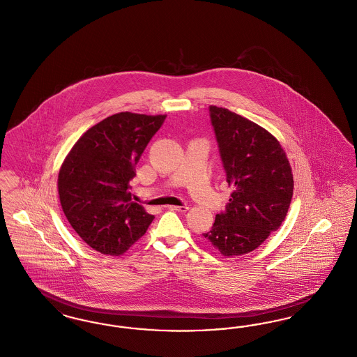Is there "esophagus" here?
Here are the masks:
<instances>
[{
	"label": "esophagus",
	"instance_id": "obj_1",
	"mask_svg": "<svg viewBox=\"0 0 357 357\" xmlns=\"http://www.w3.org/2000/svg\"><path fill=\"white\" fill-rule=\"evenodd\" d=\"M167 208L172 211H179V213H185L188 210L187 206H167Z\"/></svg>",
	"mask_w": 357,
	"mask_h": 357
}]
</instances>
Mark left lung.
Masks as SVG:
<instances>
[{
  "label": "left lung",
  "mask_w": 357,
  "mask_h": 357,
  "mask_svg": "<svg viewBox=\"0 0 357 357\" xmlns=\"http://www.w3.org/2000/svg\"><path fill=\"white\" fill-rule=\"evenodd\" d=\"M210 118L232 192L203 236L223 257L244 255L282 226L294 194L292 170L266 128L218 106H210Z\"/></svg>",
  "instance_id": "8db88e82"
}]
</instances>
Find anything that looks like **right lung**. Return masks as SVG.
I'll return each instance as SVG.
<instances>
[{
  "instance_id": "obj_1",
  "label": "right lung",
  "mask_w": 357,
  "mask_h": 357,
  "mask_svg": "<svg viewBox=\"0 0 357 357\" xmlns=\"http://www.w3.org/2000/svg\"><path fill=\"white\" fill-rule=\"evenodd\" d=\"M165 119L166 115L128 112L107 116L75 142L59 169L58 194L65 216L100 254L122 255L154 219L131 202L128 182Z\"/></svg>"
}]
</instances>
